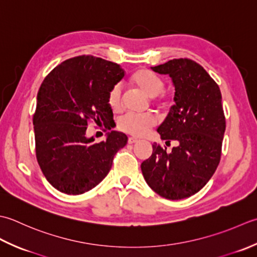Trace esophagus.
Here are the masks:
<instances>
[{"instance_id": "esophagus-1", "label": "esophagus", "mask_w": 257, "mask_h": 257, "mask_svg": "<svg viewBox=\"0 0 257 257\" xmlns=\"http://www.w3.org/2000/svg\"><path fill=\"white\" fill-rule=\"evenodd\" d=\"M138 139L136 138H128V144H134V143H136L138 142Z\"/></svg>"}]
</instances>
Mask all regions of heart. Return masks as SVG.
<instances>
[{
  "mask_svg": "<svg viewBox=\"0 0 257 257\" xmlns=\"http://www.w3.org/2000/svg\"><path fill=\"white\" fill-rule=\"evenodd\" d=\"M131 83L134 87L143 92L146 96L154 98L163 92L165 83L163 78L155 74L150 70L142 69L135 72L131 77ZM107 103L113 111L117 112L122 107V91L119 85H114L108 92ZM156 118L151 114L136 115L126 114L119 119L118 128L131 135L143 136L149 132V130L155 126Z\"/></svg>",
  "mask_w": 257,
  "mask_h": 257,
  "instance_id": "b5f03b06",
  "label": "heart"
}]
</instances>
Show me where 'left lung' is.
I'll return each instance as SVG.
<instances>
[{
    "label": "left lung",
    "instance_id": "obj_1",
    "mask_svg": "<svg viewBox=\"0 0 257 257\" xmlns=\"http://www.w3.org/2000/svg\"><path fill=\"white\" fill-rule=\"evenodd\" d=\"M170 75L175 87L174 105L158 132L171 153L153 144V153L141 164L148 185L167 200L194 195L206 185L221 160L225 132L222 94L215 81L196 62L174 59L151 67Z\"/></svg>",
    "mask_w": 257,
    "mask_h": 257
}]
</instances>
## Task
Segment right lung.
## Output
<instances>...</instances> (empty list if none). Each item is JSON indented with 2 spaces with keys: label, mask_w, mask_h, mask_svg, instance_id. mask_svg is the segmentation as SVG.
Instances as JSON below:
<instances>
[{
  "label": "right lung",
  "mask_w": 257,
  "mask_h": 257,
  "mask_svg": "<svg viewBox=\"0 0 257 257\" xmlns=\"http://www.w3.org/2000/svg\"><path fill=\"white\" fill-rule=\"evenodd\" d=\"M123 77L116 63L82 55L62 62L41 84L33 116L36 159L57 191L78 195L92 190L126 145L127 136L117 131L99 143L86 136L91 121L111 130L107 95Z\"/></svg>",
  "instance_id": "right-lung-1"
}]
</instances>
